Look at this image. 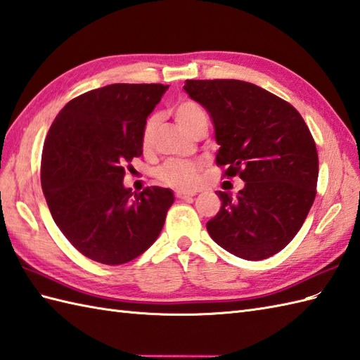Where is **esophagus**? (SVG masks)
I'll use <instances>...</instances> for the list:
<instances>
[{
  "mask_svg": "<svg viewBox=\"0 0 360 360\" xmlns=\"http://www.w3.org/2000/svg\"><path fill=\"white\" fill-rule=\"evenodd\" d=\"M175 195H177L179 198H181V200H186V202H191V200H193V197H194V194L185 193V191H177V193H175Z\"/></svg>",
  "mask_w": 360,
  "mask_h": 360,
  "instance_id": "34e87169",
  "label": "esophagus"
}]
</instances>
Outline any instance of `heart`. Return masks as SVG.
<instances>
[{
	"label": "heart",
	"instance_id": "1",
	"mask_svg": "<svg viewBox=\"0 0 360 360\" xmlns=\"http://www.w3.org/2000/svg\"><path fill=\"white\" fill-rule=\"evenodd\" d=\"M174 117L188 134L200 122H207L202 106H198L197 103L191 100L180 101L174 108ZM157 122V115H153L146 120L145 126H143L141 146L145 150H149L150 146H153ZM157 177L167 186L189 191L197 186L198 177H200V165L195 162H189V160H169V162H166L163 166L158 167Z\"/></svg>",
	"mask_w": 360,
	"mask_h": 360
}]
</instances>
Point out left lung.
Returning a JSON list of instances; mask_svg holds the SVG:
<instances>
[{"instance_id": "left-lung-1", "label": "left lung", "mask_w": 360, "mask_h": 360, "mask_svg": "<svg viewBox=\"0 0 360 360\" xmlns=\"http://www.w3.org/2000/svg\"><path fill=\"white\" fill-rule=\"evenodd\" d=\"M183 89L212 118L215 162L245 181L236 197L215 193L221 206L207 233L245 260L282 251L316 197L319 158L307 123L290 103L242 79H186Z\"/></svg>"}]
</instances>
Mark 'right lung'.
I'll use <instances>...</instances> for the list:
<instances>
[{
  "label": "right lung",
  "mask_w": 360,
  "mask_h": 360,
  "mask_svg": "<svg viewBox=\"0 0 360 360\" xmlns=\"http://www.w3.org/2000/svg\"><path fill=\"white\" fill-rule=\"evenodd\" d=\"M165 84H108L69 101L55 117L41 157V188L53 221L86 257L122 265L160 236L174 193L135 194L124 167L143 154L141 131Z\"/></svg>",
  "instance_id": "add662e5"
}]
</instances>
